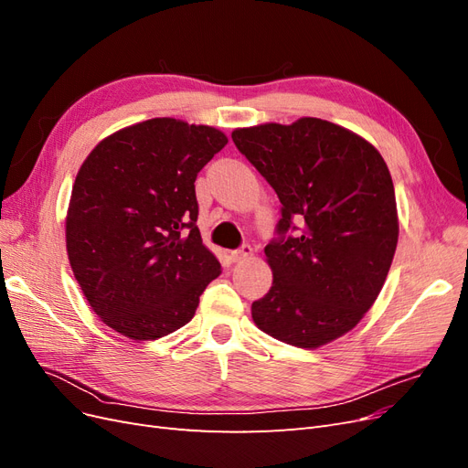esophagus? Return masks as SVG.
<instances>
[{
	"label": "esophagus",
	"instance_id": "obj_1",
	"mask_svg": "<svg viewBox=\"0 0 468 468\" xmlns=\"http://www.w3.org/2000/svg\"><path fill=\"white\" fill-rule=\"evenodd\" d=\"M251 253H253L251 246H250V244H244L239 250L232 251L230 258H232V261H244V260H248V258L251 256Z\"/></svg>",
	"mask_w": 468,
	"mask_h": 468
}]
</instances>
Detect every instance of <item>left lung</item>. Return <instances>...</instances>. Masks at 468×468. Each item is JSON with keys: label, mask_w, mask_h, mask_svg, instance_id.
<instances>
[{"label": "left lung", "mask_w": 468, "mask_h": 468, "mask_svg": "<svg viewBox=\"0 0 468 468\" xmlns=\"http://www.w3.org/2000/svg\"><path fill=\"white\" fill-rule=\"evenodd\" d=\"M232 140L282 205L281 238L265 246L273 285L251 318L289 346L330 344L369 313L399 244L387 162L363 136L314 117L236 129Z\"/></svg>", "instance_id": "1"}]
</instances>
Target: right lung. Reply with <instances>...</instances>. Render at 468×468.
<instances>
[{
	"label": "right lung",
	"mask_w": 468,
	"mask_h": 468,
	"mask_svg": "<svg viewBox=\"0 0 468 468\" xmlns=\"http://www.w3.org/2000/svg\"><path fill=\"white\" fill-rule=\"evenodd\" d=\"M229 138L215 126L158 117L99 143L76 176L66 251L93 313L148 342L191 322L222 269L197 229L195 179Z\"/></svg>",
	"instance_id": "1"
}]
</instances>
